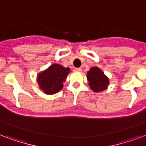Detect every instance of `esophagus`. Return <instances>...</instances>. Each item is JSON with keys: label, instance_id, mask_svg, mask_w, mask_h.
Here are the masks:
<instances>
[{"label": "esophagus", "instance_id": "esophagus-1", "mask_svg": "<svg viewBox=\"0 0 146 146\" xmlns=\"http://www.w3.org/2000/svg\"><path fill=\"white\" fill-rule=\"evenodd\" d=\"M82 70V69L79 67V68H75V71H77V72H80V71Z\"/></svg>", "mask_w": 146, "mask_h": 146}]
</instances>
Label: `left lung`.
I'll return each mask as SVG.
<instances>
[{"mask_svg":"<svg viewBox=\"0 0 146 146\" xmlns=\"http://www.w3.org/2000/svg\"><path fill=\"white\" fill-rule=\"evenodd\" d=\"M87 80L89 86L95 92L104 91L109 85V79L104 75V72L97 66L92 67L88 71Z\"/></svg>","mask_w":146,"mask_h":146,"instance_id":"1","label":"left lung"}]
</instances>
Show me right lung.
<instances>
[{
    "label": "right lung",
    "mask_w": 146,
    "mask_h": 146,
    "mask_svg": "<svg viewBox=\"0 0 146 146\" xmlns=\"http://www.w3.org/2000/svg\"><path fill=\"white\" fill-rule=\"evenodd\" d=\"M70 68H65L61 65L54 64L45 70L38 73L37 82L41 90L47 95L57 93L63 89V82L66 81Z\"/></svg>",
    "instance_id": "1"
}]
</instances>
